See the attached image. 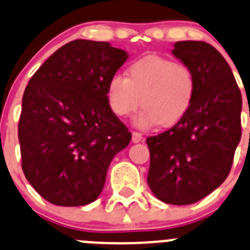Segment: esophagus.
Listing matches in <instances>:
<instances>
[{"mask_svg": "<svg viewBox=\"0 0 250 250\" xmlns=\"http://www.w3.org/2000/svg\"><path fill=\"white\" fill-rule=\"evenodd\" d=\"M142 139H143V134L142 133H139V132H132V140L134 143H139V142H142Z\"/></svg>", "mask_w": 250, "mask_h": 250, "instance_id": "obj_1", "label": "esophagus"}]
</instances>
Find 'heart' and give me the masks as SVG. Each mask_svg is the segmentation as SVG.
<instances>
[{"instance_id":"heart-1","label":"heart","mask_w":250,"mask_h":250,"mask_svg":"<svg viewBox=\"0 0 250 250\" xmlns=\"http://www.w3.org/2000/svg\"><path fill=\"white\" fill-rule=\"evenodd\" d=\"M195 76L183 62L150 55L129 64L127 77L115 74L107 84V103L120 118L129 117L142 101L135 117L137 127L149 128L159 123L171 127L186 116L195 95Z\"/></svg>"}]
</instances>
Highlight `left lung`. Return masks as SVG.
Segmentation results:
<instances>
[{
  "label": "left lung",
  "instance_id": "left-lung-1",
  "mask_svg": "<svg viewBox=\"0 0 250 250\" xmlns=\"http://www.w3.org/2000/svg\"><path fill=\"white\" fill-rule=\"evenodd\" d=\"M172 53L195 76V95L183 118L146 138L147 184L166 204L189 205L227 178L241 140L242 95L221 53L204 41H178Z\"/></svg>",
  "mask_w": 250,
  "mask_h": 250
}]
</instances>
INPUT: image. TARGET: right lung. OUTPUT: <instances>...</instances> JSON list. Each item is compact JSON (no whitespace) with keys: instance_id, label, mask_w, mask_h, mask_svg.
Segmentation results:
<instances>
[{"instance_id":"1","label":"right lung","mask_w":250,"mask_h":250,"mask_svg":"<svg viewBox=\"0 0 250 250\" xmlns=\"http://www.w3.org/2000/svg\"><path fill=\"white\" fill-rule=\"evenodd\" d=\"M128 53L105 41L74 40L35 72L18 123L21 168L48 203L81 207L98 199L106 173L132 134L107 103V84Z\"/></svg>"}]
</instances>
